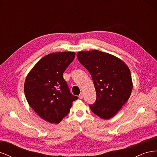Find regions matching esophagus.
<instances>
[{"label": "esophagus", "mask_w": 157, "mask_h": 157, "mask_svg": "<svg viewBox=\"0 0 157 157\" xmlns=\"http://www.w3.org/2000/svg\"><path fill=\"white\" fill-rule=\"evenodd\" d=\"M83 96H84V94H83L82 92H81V93H80V94H79L78 98H79L80 99H82V98H83Z\"/></svg>", "instance_id": "1"}]
</instances>
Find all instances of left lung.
I'll use <instances>...</instances> for the list:
<instances>
[{
	"label": "left lung",
	"instance_id": "left-lung-1",
	"mask_svg": "<svg viewBox=\"0 0 157 157\" xmlns=\"http://www.w3.org/2000/svg\"><path fill=\"white\" fill-rule=\"evenodd\" d=\"M80 63L92 76L96 101L91 111L103 119H109L119 111L129 99L133 83L127 65L117 57L99 50L77 53Z\"/></svg>",
	"mask_w": 157,
	"mask_h": 157
}]
</instances>
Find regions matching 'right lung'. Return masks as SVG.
Instances as JSON below:
<instances>
[{"instance_id": "add662e5", "label": "right lung", "mask_w": 157, "mask_h": 157, "mask_svg": "<svg viewBox=\"0 0 157 157\" xmlns=\"http://www.w3.org/2000/svg\"><path fill=\"white\" fill-rule=\"evenodd\" d=\"M73 52H54L44 56L27 75L24 93L29 106L42 119L58 124L78 99L69 91L63 73L73 61Z\"/></svg>"}]
</instances>
